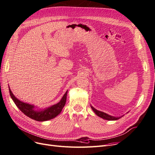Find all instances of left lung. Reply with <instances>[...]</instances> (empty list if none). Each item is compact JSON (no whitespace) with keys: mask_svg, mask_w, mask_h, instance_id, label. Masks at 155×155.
<instances>
[{"mask_svg":"<svg viewBox=\"0 0 155 155\" xmlns=\"http://www.w3.org/2000/svg\"><path fill=\"white\" fill-rule=\"evenodd\" d=\"M91 107L92 110L94 111L95 113L98 116L102 117V118H103V119L110 121V120H118L120 118V117H114V116H110V115H109L106 113L102 112V111H99V110L95 109L94 107H92V106H91Z\"/></svg>","mask_w":155,"mask_h":155,"instance_id":"8db88e82","label":"left lung"}]
</instances>
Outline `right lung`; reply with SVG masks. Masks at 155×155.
<instances>
[{"mask_svg": "<svg viewBox=\"0 0 155 155\" xmlns=\"http://www.w3.org/2000/svg\"><path fill=\"white\" fill-rule=\"evenodd\" d=\"M9 90L10 95L16 105V106L20 109V110L24 114H25L28 117L35 121H44L54 118V117H56L61 113V110L65 106V104L66 103L67 91H66L62 98L61 99V101L57 104L53 105L51 107L42 110H35L34 109V106L21 102L18 98H16L11 91L9 87Z\"/></svg>", "mask_w": 155, "mask_h": 155, "instance_id": "obj_1", "label": "right lung"}]
</instances>
